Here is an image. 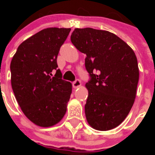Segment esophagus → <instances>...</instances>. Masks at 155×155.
I'll list each match as a JSON object with an SVG mask.
<instances>
[{"instance_id": "esophagus-1", "label": "esophagus", "mask_w": 155, "mask_h": 155, "mask_svg": "<svg viewBox=\"0 0 155 155\" xmlns=\"http://www.w3.org/2000/svg\"><path fill=\"white\" fill-rule=\"evenodd\" d=\"M72 85H73V87H74V88H77V87H79L81 86V81L77 79V80H75V81L72 83Z\"/></svg>"}]
</instances>
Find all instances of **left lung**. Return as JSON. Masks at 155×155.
I'll use <instances>...</instances> for the list:
<instances>
[{
  "label": "left lung",
  "mask_w": 155,
  "mask_h": 155,
  "mask_svg": "<svg viewBox=\"0 0 155 155\" xmlns=\"http://www.w3.org/2000/svg\"><path fill=\"white\" fill-rule=\"evenodd\" d=\"M72 44L85 54L89 81L85 116L93 129L112 130L120 125L134 103L139 70L132 48L113 33L76 28Z\"/></svg>",
  "instance_id": "obj_1"
}]
</instances>
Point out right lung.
<instances>
[{
	"label": "right lung",
	"mask_w": 155,
	"mask_h": 155,
	"mask_svg": "<svg viewBox=\"0 0 155 155\" xmlns=\"http://www.w3.org/2000/svg\"><path fill=\"white\" fill-rule=\"evenodd\" d=\"M70 31L56 27L41 30L18 47L11 61L16 100L26 117L42 127L58 123L67 111L72 85L62 79L57 56Z\"/></svg>",
	"instance_id": "add662e5"
}]
</instances>
